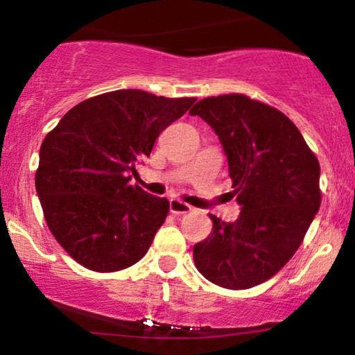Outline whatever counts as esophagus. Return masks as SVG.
<instances>
[{
    "mask_svg": "<svg viewBox=\"0 0 355 355\" xmlns=\"http://www.w3.org/2000/svg\"><path fill=\"white\" fill-rule=\"evenodd\" d=\"M169 211L173 214H178V216H181V214L191 212L192 207L189 204L182 202V200H179V199H171L169 200Z\"/></svg>",
    "mask_w": 355,
    "mask_h": 355,
    "instance_id": "34e87169",
    "label": "esophagus"
}]
</instances>
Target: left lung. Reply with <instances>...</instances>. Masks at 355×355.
Wrapping results in <instances>:
<instances>
[{"label":"left lung","instance_id":"left-lung-1","mask_svg":"<svg viewBox=\"0 0 355 355\" xmlns=\"http://www.w3.org/2000/svg\"><path fill=\"white\" fill-rule=\"evenodd\" d=\"M216 131L229 163L235 222L212 216V232L194 245L209 282L247 290L286 265L321 205L318 157L277 108L240 94L199 100L189 110Z\"/></svg>","mask_w":355,"mask_h":355}]
</instances>
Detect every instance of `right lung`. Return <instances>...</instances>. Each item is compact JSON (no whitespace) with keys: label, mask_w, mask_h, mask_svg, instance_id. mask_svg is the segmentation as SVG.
I'll use <instances>...</instances> for the list:
<instances>
[{"label":"right lung","mask_w":355,"mask_h":355,"mask_svg":"<svg viewBox=\"0 0 355 355\" xmlns=\"http://www.w3.org/2000/svg\"><path fill=\"white\" fill-rule=\"evenodd\" d=\"M194 102L108 92L76 105L44 138L36 191L52 235L73 260L110 273L146 255L169 200L131 184V173Z\"/></svg>","instance_id":"add662e5"}]
</instances>
